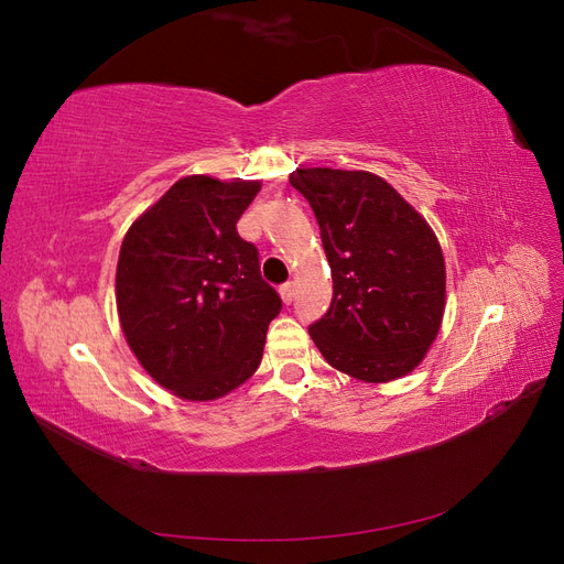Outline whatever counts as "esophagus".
I'll return each instance as SVG.
<instances>
[{"mask_svg":"<svg viewBox=\"0 0 564 564\" xmlns=\"http://www.w3.org/2000/svg\"><path fill=\"white\" fill-rule=\"evenodd\" d=\"M294 296H296V284H294V282H286V284L280 286V299H282L286 305L294 301Z\"/></svg>","mask_w":564,"mask_h":564,"instance_id":"34e87169","label":"esophagus"}]
</instances>
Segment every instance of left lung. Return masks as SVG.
I'll list each match as a JSON object with an SVG mask.
<instances>
[{"label":"left lung","mask_w":564,"mask_h":564,"mask_svg":"<svg viewBox=\"0 0 564 564\" xmlns=\"http://www.w3.org/2000/svg\"><path fill=\"white\" fill-rule=\"evenodd\" d=\"M311 202L334 296L311 338L334 369L365 383L414 371L440 334L447 270L437 235L371 172L311 166L289 174Z\"/></svg>","instance_id":"obj_1"}]
</instances>
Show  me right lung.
<instances>
[{"instance_id":"right-lung-1","label":"right lung","mask_w":564,"mask_h":564,"mask_svg":"<svg viewBox=\"0 0 564 564\" xmlns=\"http://www.w3.org/2000/svg\"><path fill=\"white\" fill-rule=\"evenodd\" d=\"M261 181L178 178L127 230L115 301L135 360L187 402H212L259 369L282 301L237 220Z\"/></svg>"}]
</instances>
